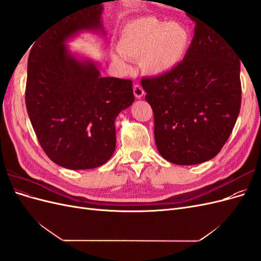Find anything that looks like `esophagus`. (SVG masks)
Listing matches in <instances>:
<instances>
[{"instance_id": "obj_1", "label": "esophagus", "mask_w": 261, "mask_h": 261, "mask_svg": "<svg viewBox=\"0 0 261 261\" xmlns=\"http://www.w3.org/2000/svg\"><path fill=\"white\" fill-rule=\"evenodd\" d=\"M133 91H134V94H135V97H136L137 99L143 98L144 94H145V91H144V89H143V87H141L140 85H135V86H134Z\"/></svg>"}]
</instances>
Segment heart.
Instances as JSON below:
<instances>
[{"label": "heart", "mask_w": 261, "mask_h": 261, "mask_svg": "<svg viewBox=\"0 0 261 261\" xmlns=\"http://www.w3.org/2000/svg\"><path fill=\"white\" fill-rule=\"evenodd\" d=\"M192 34L180 21H167L154 16L128 21L120 31L117 51L112 60L127 68V60L139 61L143 73L162 77L175 70L188 53Z\"/></svg>", "instance_id": "b5f03b06"}]
</instances>
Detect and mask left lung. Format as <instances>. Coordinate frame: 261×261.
<instances>
[{
  "mask_svg": "<svg viewBox=\"0 0 261 261\" xmlns=\"http://www.w3.org/2000/svg\"><path fill=\"white\" fill-rule=\"evenodd\" d=\"M196 22L191 48L172 73L141 81L154 115V140L165 160L194 165L215 158L230 137L242 102L241 61L208 23Z\"/></svg>",
  "mask_w": 261,
  "mask_h": 261,
  "instance_id": "left-lung-1",
  "label": "left lung"
}]
</instances>
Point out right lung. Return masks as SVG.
Segmentation results:
<instances>
[{
	"instance_id": "1",
	"label": "right lung",
	"mask_w": 261,
	"mask_h": 261,
	"mask_svg": "<svg viewBox=\"0 0 261 261\" xmlns=\"http://www.w3.org/2000/svg\"><path fill=\"white\" fill-rule=\"evenodd\" d=\"M101 3L55 21L35 39L27 65L26 107L44 152L60 167L105 164L115 145V118L134 100L129 80L101 77L97 63L73 53L70 39L105 35Z\"/></svg>"
}]
</instances>
